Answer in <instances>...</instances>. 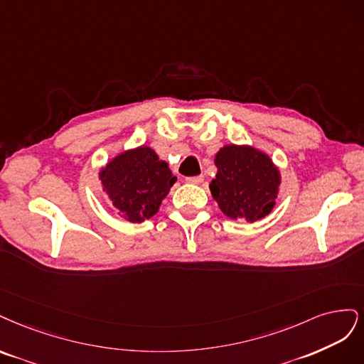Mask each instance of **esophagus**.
Masks as SVG:
<instances>
[{
	"instance_id": "esophagus-1",
	"label": "esophagus",
	"mask_w": 364,
	"mask_h": 364,
	"mask_svg": "<svg viewBox=\"0 0 364 364\" xmlns=\"http://www.w3.org/2000/svg\"><path fill=\"white\" fill-rule=\"evenodd\" d=\"M203 180H204L203 175H196V177H187L186 178V181L191 183V184H199V183H203Z\"/></svg>"
}]
</instances>
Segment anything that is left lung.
Wrapping results in <instances>:
<instances>
[{"instance_id": "8db88e82", "label": "left lung", "mask_w": 364, "mask_h": 364, "mask_svg": "<svg viewBox=\"0 0 364 364\" xmlns=\"http://www.w3.org/2000/svg\"><path fill=\"white\" fill-rule=\"evenodd\" d=\"M216 178L210 192L231 219L260 220L272 212L281 175L267 154L248 145H225L215 157Z\"/></svg>"}]
</instances>
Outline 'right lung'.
I'll return each instance as SVG.
<instances>
[{
  "instance_id": "right-lung-1",
  "label": "right lung",
  "mask_w": 364,
  "mask_h": 364,
  "mask_svg": "<svg viewBox=\"0 0 364 364\" xmlns=\"http://www.w3.org/2000/svg\"><path fill=\"white\" fill-rule=\"evenodd\" d=\"M100 180L118 215L136 224L159 212L177 177L154 149L139 146L109 161L100 172Z\"/></svg>"
}]
</instances>
